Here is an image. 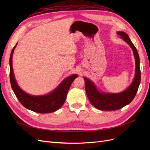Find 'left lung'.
<instances>
[{"label": "left lung", "mask_w": 150, "mask_h": 150, "mask_svg": "<svg viewBox=\"0 0 150 150\" xmlns=\"http://www.w3.org/2000/svg\"><path fill=\"white\" fill-rule=\"evenodd\" d=\"M121 36L132 48L136 62L135 76L133 83L125 91L121 93H99L92 81L84 78L85 89L89 101L98 110L103 111L117 110L126 106L133 100L138 91L141 81V71L139 68V57L137 48L131 41L126 33L117 32Z\"/></svg>", "instance_id": "obj_1"}]
</instances>
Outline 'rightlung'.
Returning a JSON list of instances; mask_svg holds the SVG:
<instances>
[{
	"label": "right lung",
	"instance_id": "obj_1",
	"mask_svg": "<svg viewBox=\"0 0 150 150\" xmlns=\"http://www.w3.org/2000/svg\"><path fill=\"white\" fill-rule=\"evenodd\" d=\"M16 46L13 47L10 56V80L12 89L18 100L25 108L36 112L50 113L57 111L65 102L68 90L72 83L78 76L73 74L68 77L55 90L45 96H35L27 94L17 85L13 75L12 54Z\"/></svg>",
	"mask_w": 150,
	"mask_h": 150
}]
</instances>
